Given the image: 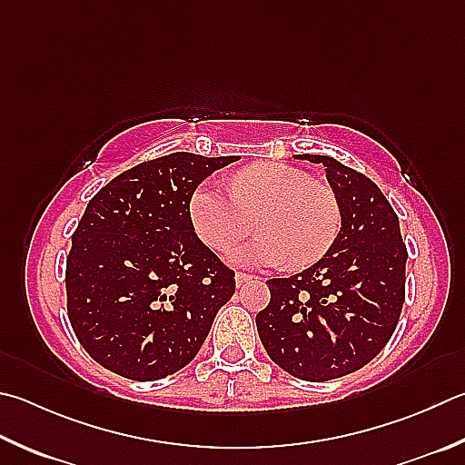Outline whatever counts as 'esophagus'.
Returning <instances> with one entry per match:
<instances>
[{"label":"esophagus","instance_id":"1","mask_svg":"<svg viewBox=\"0 0 465 465\" xmlns=\"http://www.w3.org/2000/svg\"><path fill=\"white\" fill-rule=\"evenodd\" d=\"M250 281H252V276H250V274H243V272H238V274H235V284H238V286L246 284V282H250Z\"/></svg>","mask_w":465,"mask_h":465}]
</instances>
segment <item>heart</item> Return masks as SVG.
<instances>
[{"instance_id": "1", "label": "heart", "mask_w": 465, "mask_h": 465, "mask_svg": "<svg viewBox=\"0 0 465 465\" xmlns=\"http://www.w3.org/2000/svg\"><path fill=\"white\" fill-rule=\"evenodd\" d=\"M256 240L232 250L233 266H307L331 248L341 227L335 193L311 181L299 168L268 163L240 171L230 191L213 181L201 183L189 201V222L211 250L225 252L250 232Z\"/></svg>"}]
</instances>
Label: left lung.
Instances as JSON below:
<instances>
[{
    "instance_id": "1",
    "label": "left lung",
    "mask_w": 465,
    "mask_h": 465,
    "mask_svg": "<svg viewBox=\"0 0 465 465\" xmlns=\"http://www.w3.org/2000/svg\"><path fill=\"white\" fill-rule=\"evenodd\" d=\"M294 158L325 166L341 227L313 266L270 278V302L256 327L276 366L325 382L366 366L391 340L404 302L407 248L399 217L366 174L331 156Z\"/></svg>"
}]
</instances>
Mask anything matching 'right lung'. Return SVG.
Segmentation results:
<instances>
[{"mask_svg":"<svg viewBox=\"0 0 465 465\" xmlns=\"http://www.w3.org/2000/svg\"><path fill=\"white\" fill-rule=\"evenodd\" d=\"M235 160L174 152L115 176L89 201L66 258V309L97 364L150 382L197 356L235 278L197 238L189 201Z\"/></svg>","mask_w":465,"mask_h":465,"instance_id":"obj_1","label":"right lung"}]
</instances>
